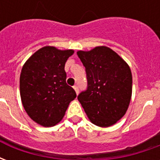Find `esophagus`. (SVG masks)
Segmentation results:
<instances>
[{"instance_id":"esophagus-1","label":"esophagus","mask_w":160,"mask_h":160,"mask_svg":"<svg viewBox=\"0 0 160 160\" xmlns=\"http://www.w3.org/2000/svg\"><path fill=\"white\" fill-rule=\"evenodd\" d=\"M73 89H74V91H75L76 94L79 93V87H77V86H74V87H73Z\"/></svg>"}]
</instances>
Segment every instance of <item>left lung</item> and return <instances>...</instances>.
<instances>
[{
	"instance_id": "8db88e82",
	"label": "left lung",
	"mask_w": 160,
	"mask_h": 160,
	"mask_svg": "<svg viewBox=\"0 0 160 160\" xmlns=\"http://www.w3.org/2000/svg\"><path fill=\"white\" fill-rule=\"evenodd\" d=\"M86 68L87 89L78 100L92 123L106 128L114 125L127 111L132 96V73L128 63L106 46L89 51L79 50Z\"/></svg>"
}]
</instances>
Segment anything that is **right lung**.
Wrapping results in <instances>:
<instances>
[{
    "mask_svg": "<svg viewBox=\"0 0 160 160\" xmlns=\"http://www.w3.org/2000/svg\"><path fill=\"white\" fill-rule=\"evenodd\" d=\"M73 49L44 46L29 57L19 77V92L25 111L35 122L43 127L57 124L70 102L76 98L66 83L64 67Z\"/></svg>",
    "mask_w": 160,
    "mask_h": 160,
    "instance_id": "obj_1",
    "label": "right lung"
}]
</instances>
